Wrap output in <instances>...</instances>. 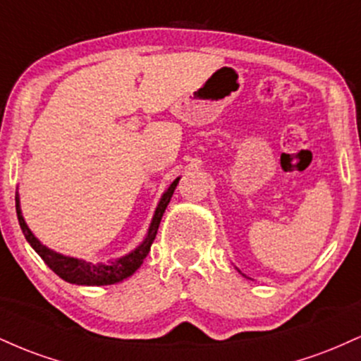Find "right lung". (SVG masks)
I'll return each instance as SVG.
<instances>
[{
	"instance_id": "1",
	"label": "right lung",
	"mask_w": 361,
	"mask_h": 361,
	"mask_svg": "<svg viewBox=\"0 0 361 361\" xmlns=\"http://www.w3.org/2000/svg\"><path fill=\"white\" fill-rule=\"evenodd\" d=\"M178 180H180V178H176V180L173 181L171 186L168 188V192L163 195V198H161L159 205H157L156 209L154 219H152L151 229H149V234L147 238L144 239V243L140 244L137 250L132 251L130 255L123 256V258H120L117 261H111L109 264H91L76 258H68V256L54 252L49 250V247H45L44 244H40L39 239L30 233V229H28L27 224L23 221L22 212H20L18 197H16V215H18V222L25 234V239H27V241L30 243V246L39 252V256L45 261V264H47L56 275H59L62 280L76 285H111L117 283V281H122L123 279H127V276H130L132 273L142 264L144 258H146L149 250H151L152 241H154L157 234V227H159L161 217H163L164 210H166L169 200H171L173 192H175L178 185Z\"/></svg>"
}]
</instances>
